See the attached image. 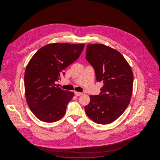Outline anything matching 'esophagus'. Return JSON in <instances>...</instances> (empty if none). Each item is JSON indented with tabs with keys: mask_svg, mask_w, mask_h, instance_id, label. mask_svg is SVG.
Returning <instances> with one entry per match:
<instances>
[{
	"mask_svg": "<svg viewBox=\"0 0 160 160\" xmlns=\"http://www.w3.org/2000/svg\"><path fill=\"white\" fill-rule=\"evenodd\" d=\"M74 93H75V95L77 96V97H79V96H81V95H82L83 93H82V92H74Z\"/></svg>",
	"mask_w": 160,
	"mask_h": 160,
	"instance_id": "esophagus-1",
	"label": "esophagus"
}]
</instances>
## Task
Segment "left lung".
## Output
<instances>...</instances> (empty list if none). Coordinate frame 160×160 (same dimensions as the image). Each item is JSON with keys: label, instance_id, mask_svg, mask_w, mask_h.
Returning a JSON list of instances; mask_svg holds the SVG:
<instances>
[{"label": "left lung", "instance_id": "8db88e82", "mask_svg": "<svg viewBox=\"0 0 160 160\" xmlns=\"http://www.w3.org/2000/svg\"><path fill=\"white\" fill-rule=\"evenodd\" d=\"M86 59L103 86L98 95H91L84 107L93 122L108 124L116 120L129 105L132 93L133 74L124 57L116 50L101 44H88Z\"/></svg>", "mask_w": 160, "mask_h": 160}]
</instances>
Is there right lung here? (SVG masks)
<instances>
[{
    "label": "right lung",
    "mask_w": 160,
    "mask_h": 160,
    "mask_svg": "<svg viewBox=\"0 0 160 160\" xmlns=\"http://www.w3.org/2000/svg\"><path fill=\"white\" fill-rule=\"evenodd\" d=\"M84 44L53 43L43 46L29 62L24 74L26 99L32 113L45 122L59 121L65 115L74 94L56 86L69 65L77 60Z\"/></svg>",
    "instance_id": "obj_1"
}]
</instances>
